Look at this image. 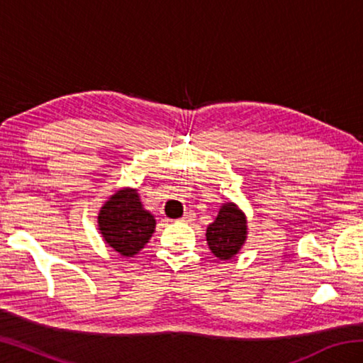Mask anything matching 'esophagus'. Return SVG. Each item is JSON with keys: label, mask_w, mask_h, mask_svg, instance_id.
I'll return each instance as SVG.
<instances>
[{"label": "esophagus", "mask_w": 363, "mask_h": 363, "mask_svg": "<svg viewBox=\"0 0 363 363\" xmlns=\"http://www.w3.org/2000/svg\"><path fill=\"white\" fill-rule=\"evenodd\" d=\"M194 218L195 216H194L192 211H186V213H184V216L179 220H181V223H192Z\"/></svg>", "instance_id": "1"}]
</instances>
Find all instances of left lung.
Here are the masks:
<instances>
[{
    "label": "left lung",
    "instance_id": "8db88e82",
    "mask_svg": "<svg viewBox=\"0 0 363 363\" xmlns=\"http://www.w3.org/2000/svg\"><path fill=\"white\" fill-rule=\"evenodd\" d=\"M248 220L233 201L223 203L216 219L208 225L206 242L211 253L220 261H229L247 242Z\"/></svg>",
    "mask_w": 363,
    "mask_h": 363
}]
</instances>
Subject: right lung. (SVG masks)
Returning a JSON list of instances; mask_svg holds the SVG:
<instances>
[{
	"instance_id": "obj_1",
	"label": "right lung",
	"mask_w": 363,
	"mask_h": 363,
	"mask_svg": "<svg viewBox=\"0 0 363 363\" xmlns=\"http://www.w3.org/2000/svg\"><path fill=\"white\" fill-rule=\"evenodd\" d=\"M155 218L147 211L136 189L123 187L102 205L97 229L110 248L123 257H133L149 243Z\"/></svg>"
}]
</instances>
